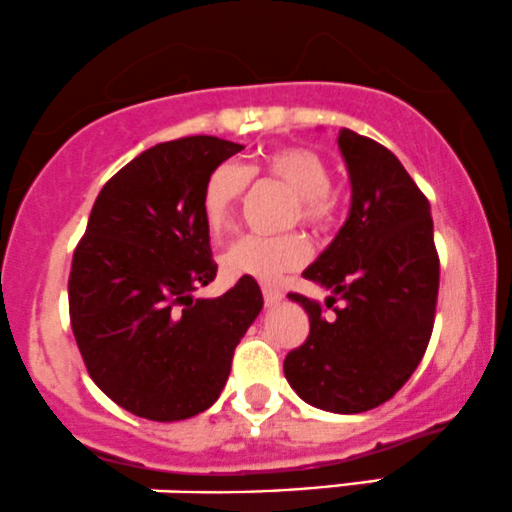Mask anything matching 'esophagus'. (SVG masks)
Here are the masks:
<instances>
[{
    "instance_id": "esophagus-1",
    "label": "esophagus",
    "mask_w": 512,
    "mask_h": 512,
    "mask_svg": "<svg viewBox=\"0 0 512 512\" xmlns=\"http://www.w3.org/2000/svg\"><path fill=\"white\" fill-rule=\"evenodd\" d=\"M262 296H265V306H267V308L277 306V303L284 299V294H282V291H279V289H274V286H265V289H262Z\"/></svg>"
}]
</instances>
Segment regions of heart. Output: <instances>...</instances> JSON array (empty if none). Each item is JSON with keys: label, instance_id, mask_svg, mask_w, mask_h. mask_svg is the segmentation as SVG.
I'll list each match as a JSON object with an SVG mask.
<instances>
[{"label": "heart", "instance_id": "obj_1", "mask_svg": "<svg viewBox=\"0 0 512 512\" xmlns=\"http://www.w3.org/2000/svg\"><path fill=\"white\" fill-rule=\"evenodd\" d=\"M247 174H265L277 179L296 196V216L308 226L330 221V170L316 153L296 145H282L260 155L250 172L233 162L213 167L201 192V216L213 235L223 233L233 221L238 201L247 187ZM308 257V247L299 235H243L228 247L223 265L230 274L252 277L257 282H277L291 269H299Z\"/></svg>", "mask_w": 512, "mask_h": 512}]
</instances>
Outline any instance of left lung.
Returning <instances> with one entry per match:
<instances>
[{"label":"left lung","mask_w":512,"mask_h":512,"mask_svg":"<svg viewBox=\"0 0 512 512\" xmlns=\"http://www.w3.org/2000/svg\"><path fill=\"white\" fill-rule=\"evenodd\" d=\"M338 148L350 177V213L303 279L330 291L325 318L316 301L289 294L311 333L284 359V376L308 406L364 413L401 389L430 342L440 262L430 204L398 157L342 128Z\"/></svg>","instance_id":"8db88e82"}]
</instances>
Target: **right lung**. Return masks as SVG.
<instances>
[{"instance_id":"add662e5","label":"right lung","mask_w":512,"mask_h":512,"mask_svg":"<svg viewBox=\"0 0 512 512\" xmlns=\"http://www.w3.org/2000/svg\"><path fill=\"white\" fill-rule=\"evenodd\" d=\"M245 145L213 136L157 143L104 184L72 257L70 323L87 372L138 418L172 423L221 396L233 350L262 311L240 277L216 299L201 192L213 167Z\"/></svg>"}]
</instances>
